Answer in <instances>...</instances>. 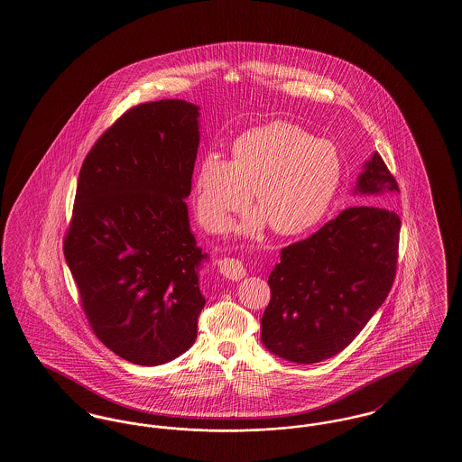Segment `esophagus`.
<instances>
[{
  "label": "esophagus",
  "instance_id": "obj_1",
  "mask_svg": "<svg viewBox=\"0 0 462 462\" xmlns=\"http://www.w3.org/2000/svg\"><path fill=\"white\" fill-rule=\"evenodd\" d=\"M217 264H219V272L229 280H241L246 277V268L236 258H221Z\"/></svg>",
  "mask_w": 462,
  "mask_h": 462
}]
</instances>
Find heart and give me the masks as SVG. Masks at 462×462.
I'll return each mask as SVG.
<instances>
[{
    "label": "heart",
    "mask_w": 462,
    "mask_h": 462,
    "mask_svg": "<svg viewBox=\"0 0 462 462\" xmlns=\"http://www.w3.org/2000/svg\"><path fill=\"white\" fill-rule=\"evenodd\" d=\"M341 179L336 148L302 128L273 121L243 133L233 145V162L217 153L200 160L196 212L209 231H223L233 214L245 211L254 189L260 214L241 227L253 233L266 221L283 236L317 225Z\"/></svg>",
    "instance_id": "b5f03b06"
}]
</instances>
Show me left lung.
I'll return each mask as SVG.
<instances>
[{
  "mask_svg": "<svg viewBox=\"0 0 462 462\" xmlns=\"http://www.w3.org/2000/svg\"><path fill=\"white\" fill-rule=\"evenodd\" d=\"M361 202L280 253L262 341L277 356L312 365L336 356L392 291L402 221L388 204L400 192L378 152L357 177Z\"/></svg>",
  "mask_w": 462,
  "mask_h": 462,
  "instance_id": "1",
  "label": "left lung"
}]
</instances>
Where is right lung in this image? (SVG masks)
<instances>
[{"instance_id": "obj_1", "label": "right lung", "mask_w": 462, "mask_h": 462, "mask_svg": "<svg viewBox=\"0 0 462 462\" xmlns=\"http://www.w3.org/2000/svg\"><path fill=\"white\" fill-rule=\"evenodd\" d=\"M199 107L162 99L128 109L80 167L64 239L89 326L107 349L140 366L185 353L198 337L208 258L184 199L199 148Z\"/></svg>"}]
</instances>
